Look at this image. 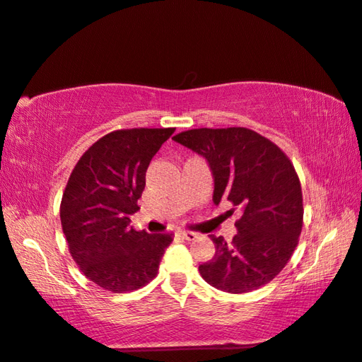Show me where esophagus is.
Masks as SVG:
<instances>
[{"mask_svg":"<svg viewBox=\"0 0 362 362\" xmlns=\"http://www.w3.org/2000/svg\"><path fill=\"white\" fill-rule=\"evenodd\" d=\"M180 235H181L184 240H189V242H192V240L198 238V234H195V232H192V230H180Z\"/></svg>","mask_w":362,"mask_h":362,"instance_id":"obj_1","label":"esophagus"}]
</instances>
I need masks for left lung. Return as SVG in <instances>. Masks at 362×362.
Instances as JSON below:
<instances>
[{
  "label": "left lung",
  "instance_id": "8db88e82",
  "mask_svg": "<svg viewBox=\"0 0 362 362\" xmlns=\"http://www.w3.org/2000/svg\"><path fill=\"white\" fill-rule=\"evenodd\" d=\"M173 141L207 159L214 175V203L240 212L232 243L211 235L215 255L199 264L209 285L230 294L259 290L290 262L303 224L299 176L282 150L245 127L194 128Z\"/></svg>",
  "mask_w": 362,
  "mask_h": 362
}]
</instances>
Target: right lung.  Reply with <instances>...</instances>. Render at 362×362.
I'll list each match as a JSON object with an SVG mask.
<instances>
[{"label":"right lung","mask_w":362,"mask_h":362,"mask_svg":"<svg viewBox=\"0 0 362 362\" xmlns=\"http://www.w3.org/2000/svg\"><path fill=\"white\" fill-rule=\"evenodd\" d=\"M175 128L116 130L95 141L71 172L60 204L69 252L86 279L107 291L146 286L158 274L172 234L130 226L151 158Z\"/></svg>","instance_id":"right-lung-1"}]
</instances>
